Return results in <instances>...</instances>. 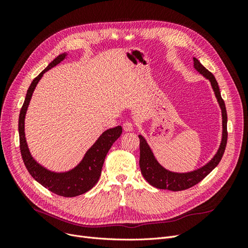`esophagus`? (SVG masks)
Returning <instances> with one entry per match:
<instances>
[{"mask_svg":"<svg viewBox=\"0 0 248 248\" xmlns=\"http://www.w3.org/2000/svg\"><path fill=\"white\" fill-rule=\"evenodd\" d=\"M124 131H132L133 130V124L131 122H125L123 124Z\"/></svg>","mask_w":248,"mask_h":248,"instance_id":"esophagus-1","label":"esophagus"}]
</instances>
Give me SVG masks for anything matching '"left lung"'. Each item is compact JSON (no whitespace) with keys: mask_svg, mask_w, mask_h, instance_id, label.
Instances as JSON below:
<instances>
[{"mask_svg":"<svg viewBox=\"0 0 248 248\" xmlns=\"http://www.w3.org/2000/svg\"><path fill=\"white\" fill-rule=\"evenodd\" d=\"M193 67L198 72H200L202 77L207 78L210 84L212 86L215 97L218 102L221 116H222V138L220 146L217 150L216 154L213 156V158L206 163L204 167H202L198 170H194L188 172H175L170 171L167 169H164L160 166L159 162L156 160L155 156L152 152L151 148L148 145L147 140L142 136H139L140 139V171L144 178L147 180V182L158 189H169L171 191H180L184 190L190 187L194 186L201 182L207 175H209L216 167L217 164L222 158L228 140V130H227V123H228V116L226 104L221 98L220 91L218 84L214 78L213 74L208 71L204 66H202L197 58H193Z\"/></svg>","mask_w":248,"mask_h":248,"instance_id":"left-lung-1","label":"left lung"}]
</instances>
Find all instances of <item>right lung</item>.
<instances>
[{
	"mask_svg": "<svg viewBox=\"0 0 248 248\" xmlns=\"http://www.w3.org/2000/svg\"><path fill=\"white\" fill-rule=\"evenodd\" d=\"M66 57L67 54L65 52L62 55H59L38 77L33 79L31 86L28 89L25 102L22 104L19 112L18 132L22 160H24L25 166L31 176L37 182L46 187L49 191L58 194V196L72 198L89 191L98 182L106 156L112 144L121 136L122 127L117 126L104 131L98 140L95 141V144L88 150L84 158L78 166L68 171L56 172L48 170L33 158L28 148L25 136V118L28 107L30 101H31L34 90L43 74L51 69L52 67L61 63Z\"/></svg>",
	"mask_w": 248,
	"mask_h": 248,
	"instance_id": "add662e5",
	"label": "right lung"
}]
</instances>
